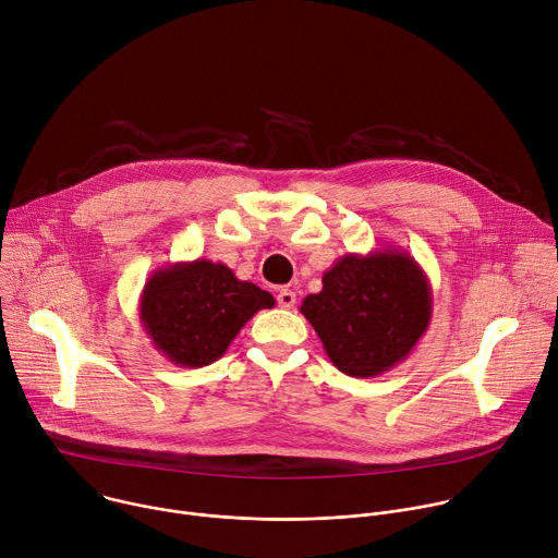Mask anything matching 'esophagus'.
Here are the masks:
<instances>
[{
  "label": "esophagus",
  "instance_id": "esophagus-1",
  "mask_svg": "<svg viewBox=\"0 0 558 558\" xmlns=\"http://www.w3.org/2000/svg\"><path fill=\"white\" fill-rule=\"evenodd\" d=\"M278 304L282 306V308H291L293 304H295V291H291V289H280L278 291Z\"/></svg>",
  "mask_w": 558,
  "mask_h": 558
}]
</instances>
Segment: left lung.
I'll list each match as a JSON object with an SVG mask.
<instances>
[{
    "label": "left lung",
    "mask_w": 558,
    "mask_h": 558,
    "mask_svg": "<svg viewBox=\"0 0 558 558\" xmlns=\"http://www.w3.org/2000/svg\"><path fill=\"white\" fill-rule=\"evenodd\" d=\"M300 313L329 360L351 377H377L404 362L426 333L433 291L424 269L404 252L384 247L344 254L323 276V291Z\"/></svg>",
    "instance_id": "obj_1"
}]
</instances>
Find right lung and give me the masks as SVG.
<instances>
[{
	"label": "right lung",
	"mask_w": 558,
	"mask_h": 558,
	"mask_svg": "<svg viewBox=\"0 0 558 558\" xmlns=\"http://www.w3.org/2000/svg\"><path fill=\"white\" fill-rule=\"evenodd\" d=\"M274 295L254 282L238 280L205 258L156 269L138 300V320L154 349L185 368H201L229 349L233 338Z\"/></svg>",
	"instance_id": "add662e5"
}]
</instances>
